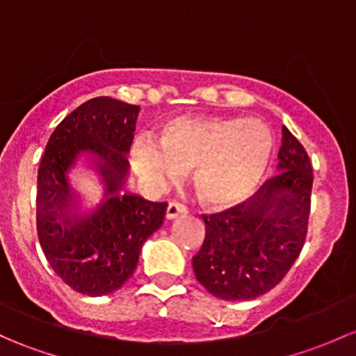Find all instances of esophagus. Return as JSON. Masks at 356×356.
Returning <instances> with one entry per match:
<instances>
[{
    "instance_id": "1",
    "label": "esophagus",
    "mask_w": 356,
    "mask_h": 356,
    "mask_svg": "<svg viewBox=\"0 0 356 356\" xmlns=\"http://www.w3.org/2000/svg\"><path fill=\"white\" fill-rule=\"evenodd\" d=\"M188 213V208L184 207L182 203H177V201H172L167 208V220H175L179 216L186 215Z\"/></svg>"
}]
</instances>
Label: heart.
Wrapping results in <instances>:
<instances>
[{
    "mask_svg": "<svg viewBox=\"0 0 356 356\" xmlns=\"http://www.w3.org/2000/svg\"><path fill=\"white\" fill-rule=\"evenodd\" d=\"M273 149L271 133L257 121L182 118L163 126L159 147L140 138L131 148V163L153 179H174L194 167L197 196L211 207H230L256 188Z\"/></svg>",
    "mask_w": 356,
    "mask_h": 356,
    "instance_id": "b5f03b06",
    "label": "heart"
}]
</instances>
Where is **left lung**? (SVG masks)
<instances>
[{"mask_svg":"<svg viewBox=\"0 0 356 356\" xmlns=\"http://www.w3.org/2000/svg\"><path fill=\"white\" fill-rule=\"evenodd\" d=\"M278 175L244 203L203 215V247L193 257L196 280L222 300H250L285 278L307 237L312 165L300 141L282 129Z\"/></svg>","mask_w":356,"mask_h":356,"instance_id":"1","label":"left lung"}]
</instances>
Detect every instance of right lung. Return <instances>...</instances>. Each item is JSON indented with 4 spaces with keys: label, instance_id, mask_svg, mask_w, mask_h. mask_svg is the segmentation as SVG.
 Instances as JSON below:
<instances>
[{
    "label": "right lung",
    "instance_id": "1",
    "mask_svg": "<svg viewBox=\"0 0 356 356\" xmlns=\"http://www.w3.org/2000/svg\"><path fill=\"white\" fill-rule=\"evenodd\" d=\"M140 107L90 99L66 115L47 141L37 174V235L56 275L88 297L112 293L133 276L145 241L162 227L167 203L121 194ZM90 152L106 184L95 212L80 216L67 170Z\"/></svg>",
    "mask_w": 356,
    "mask_h": 356
}]
</instances>
